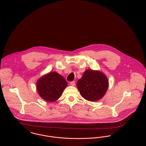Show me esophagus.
I'll use <instances>...</instances> for the list:
<instances>
[{"mask_svg": "<svg viewBox=\"0 0 146 146\" xmlns=\"http://www.w3.org/2000/svg\"><path fill=\"white\" fill-rule=\"evenodd\" d=\"M75 82L74 81H72L71 82H70V85L72 86H75Z\"/></svg>", "mask_w": 146, "mask_h": 146, "instance_id": "34e87169", "label": "esophagus"}]
</instances>
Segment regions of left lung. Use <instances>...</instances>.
<instances>
[{
    "instance_id": "1",
    "label": "left lung",
    "mask_w": 146,
    "mask_h": 146,
    "mask_svg": "<svg viewBox=\"0 0 146 146\" xmlns=\"http://www.w3.org/2000/svg\"><path fill=\"white\" fill-rule=\"evenodd\" d=\"M77 86L83 98L90 102H95L101 99L106 93L109 80L101 71L88 69L78 80Z\"/></svg>"
}]
</instances>
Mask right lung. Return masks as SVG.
<instances>
[{
    "label": "right lung",
    "instance_id": "obj_1",
    "mask_svg": "<svg viewBox=\"0 0 146 146\" xmlns=\"http://www.w3.org/2000/svg\"><path fill=\"white\" fill-rule=\"evenodd\" d=\"M68 84L65 79L56 72H50L39 78L36 89L40 96L48 102L58 100Z\"/></svg>",
    "mask_w": 146,
    "mask_h": 146
}]
</instances>
